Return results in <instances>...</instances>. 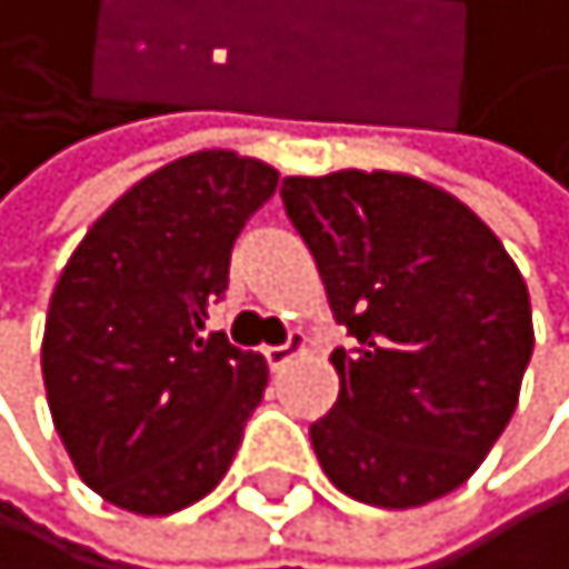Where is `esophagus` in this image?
<instances>
[{"label":"esophagus","mask_w":569,"mask_h":569,"mask_svg":"<svg viewBox=\"0 0 569 569\" xmlns=\"http://www.w3.org/2000/svg\"><path fill=\"white\" fill-rule=\"evenodd\" d=\"M302 350H307V339H302L299 332H292L284 339V343H277V347H267V361H270V369L277 372V369H284L288 361L292 358H299Z\"/></svg>","instance_id":"obj_1"}]
</instances>
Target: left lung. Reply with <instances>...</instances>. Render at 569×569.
I'll use <instances>...</instances> for the list:
<instances>
[{"instance_id":"1","label":"left lung","mask_w":569,"mask_h":569,"mask_svg":"<svg viewBox=\"0 0 569 569\" xmlns=\"http://www.w3.org/2000/svg\"><path fill=\"white\" fill-rule=\"evenodd\" d=\"M332 313L339 398L310 423L336 490L420 508L465 486L508 428L533 355L530 292L497 233L423 178H284Z\"/></svg>"}]
</instances>
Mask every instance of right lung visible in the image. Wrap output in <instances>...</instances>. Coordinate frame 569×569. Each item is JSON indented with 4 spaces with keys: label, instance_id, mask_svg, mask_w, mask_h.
<instances>
[{
    "label": "right lung",
    "instance_id": "1",
    "mask_svg": "<svg viewBox=\"0 0 569 569\" xmlns=\"http://www.w3.org/2000/svg\"><path fill=\"white\" fill-rule=\"evenodd\" d=\"M273 189L270 163L193 152L127 189L64 262L42 383L79 479L109 505L171 516L230 471L270 369L226 332L203 336V318Z\"/></svg>",
    "mask_w": 569,
    "mask_h": 569
}]
</instances>
